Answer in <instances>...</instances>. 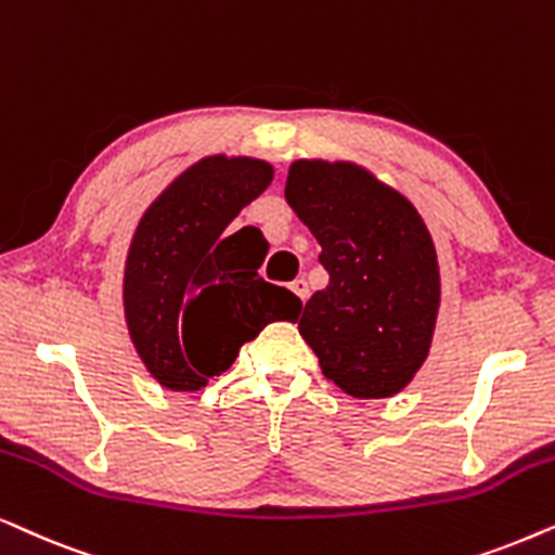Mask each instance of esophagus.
<instances>
[{"instance_id": "34e87169", "label": "esophagus", "mask_w": 555, "mask_h": 555, "mask_svg": "<svg viewBox=\"0 0 555 555\" xmlns=\"http://www.w3.org/2000/svg\"><path fill=\"white\" fill-rule=\"evenodd\" d=\"M292 292L297 294V297H299L301 301H307V297H309V284H307V279H305V276L294 279V282H292Z\"/></svg>"}]
</instances>
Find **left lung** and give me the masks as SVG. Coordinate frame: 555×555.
Returning a JSON list of instances; mask_svg holds the SVG:
<instances>
[{"mask_svg":"<svg viewBox=\"0 0 555 555\" xmlns=\"http://www.w3.org/2000/svg\"><path fill=\"white\" fill-rule=\"evenodd\" d=\"M284 195L330 273L307 301L301 337L347 396L398 393L426 360L439 312V263L424 220L352 162H294Z\"/></svg>","mask_w":555,"mask_h":555,"instance_id":"obj_1","label":"left lung"}]
</instances>
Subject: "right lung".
<instances>
[{"label": "right lung", "mask_w": 555, "mask_h": 555, "mask_svg": "<svg viewBox=\"0 0 555 555\" xmlns=\"http://www.w3.org/2000/svg\"><path fill=\"white\" fill-rule=\"evenodd\" d=\"M273 180L248 157H205L139 220L124 271V312L146 371L169 390H201L266 324L297 320L299 297L258 276L228 223Z\"/></svg>", "instance_id": "obj_1"}]
</instances>
